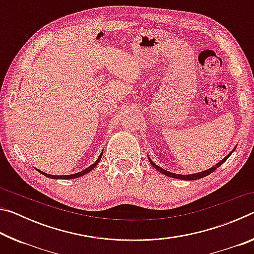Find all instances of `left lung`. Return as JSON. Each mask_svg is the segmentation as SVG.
Wrapping results in <instances>:
<instances>
[{
	"label": "left lung",
	"mask_w": 254,
	"mask_h": 254,
	"mask_svg": "<svg viewBox=\"0 0 254 254\" xmlns=\"http://www.w3.org/2000/svg\"><path fill=\"white\" fill-rule=\"evenodd\" d=\"M233 151H234V149H233ZM233 151H232V152H233ZM232 152H231V153H232ZM231 153L227 154V156H226L224 159H223V160H221L220 162L216 163V166L212 167V168H209L208 170L201 171V173H198V174H192V175H178V174L170 173V171H167V170H165V169H162V168H160V167H159V166H157L156 163H153V162L151 161V159H150V158H149V161H150V163H151V165H152V166L154 167V168H156L158 171H160V173L163 174V175L168 176V177L176 178V179H183V180H196V179H200V178H203V177H206V176H207V175L212 174L213 171L216 170V168H218V167H220L223 162L226 161V159L231 156Z\"/></svg>",
	"instance_id": "1"
}]
</instances>
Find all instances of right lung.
<instances>
[{
	"instance_id": "right-lung-1",
	"label": "right lung",
	"mask_w": 254,
	"mask_h": 254,
	"mask_svg": "<svg viewBox=\"0 0 254 254\" xmlns=\"http://www.w3.org/2000/svg\"><path fill=\"white\" fill-rule=\"evenodd\" d=\"M102 156H103V152L100 154V157L97 158V160L95 161V163H93L92 166H89L88 168H86V169H84L83 171H79V173H77V174H74V175H65V176H54V175H49V174H46V173H44V171H41V170H39V169H37L38 171H39L40 174H42L44 176H46V177H48V178H53V179H74V178H77V177H80V176H84V175H86L87 173H89V171L91 170H93L94 168H95L96 167V165L98 162H100V160H101V158H102Z\"/></svg>"
}]
</instances>
